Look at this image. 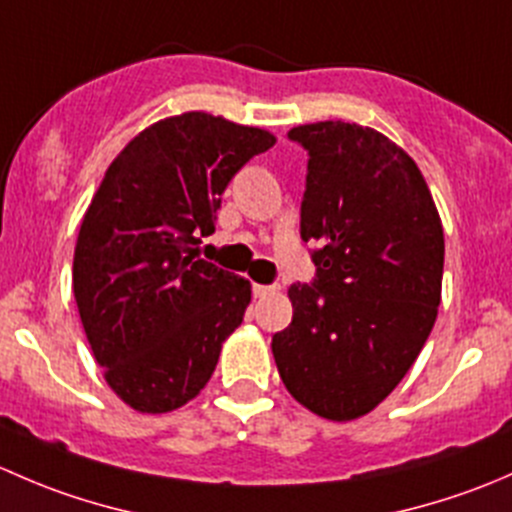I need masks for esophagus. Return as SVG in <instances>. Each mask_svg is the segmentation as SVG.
Wrapping results in <instances>:
<instances>
[{"mask_svg": "<svg viewBox=\"0 0 512 512\" xmlns=\"http://www.w3.org/2000/svg\"><path fill=\"white\" fill-rule=\"evenodd\" d=\"M272 292H275V285H252V294L255 297H267Z\"/></svg>", "mask_w": 512, "mask_h": 512, "instance_id": "34e87169", "label": "esophagus"}]
</instances>
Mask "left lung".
<instances>
[{
  "label": "left lung",
  "mask_w": 512,
  "mask_h": 512,
  "mask_svg": "<svg viewBox=\"0 0 512 512\" xmlns=\"http://www.w3.org/2000/svg\"><path fill=\"white\" fill-rule=\"evenodd\" d=\"M299 235L314 280L289 287L292 322L272 337L287 391L314 414L349 421L396 389L441 304L443 227L416 163L371 128L307 123Z\"/></svg>",
  "instance_id": "obj_1"
}]
</instances>
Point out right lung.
<instances>
[{
    "mask_svg": "<svg viewBox=\"0 0 512 512\" xmlns=\"http://www.w3.org/2000/svg\"><path fill=\"white\" fill-rule=\"evenodd\" d=\"M275 136L210 113L165 118L108 165L81 223L74 297L108 386L165 414L213 376L250 282L198 257L237 170Z\"/></svg>",
    "mask_w": 512,
    "mask_h": 512,
    "instance_id": "right-lung-1",
    "label": "right lung"
}]
</instances>
